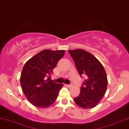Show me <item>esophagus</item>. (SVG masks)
<instances>
[{
	"label": "esophagus",
	"mask_w": 129,
	"mask_h": 129,
	"mask_svg": "<svg viewBox=\"0 0 129 129\" xmlns=\"http://www.w3.org/2000/svg\"><path fill=\"white\" fill-rule=\"evenodd\" d=\"M65 86H66L67 87H68V88H70V87H71V85H70V84H65Z\"/></svg>",
	"instance_id": "34e87169"
}]
</instances>
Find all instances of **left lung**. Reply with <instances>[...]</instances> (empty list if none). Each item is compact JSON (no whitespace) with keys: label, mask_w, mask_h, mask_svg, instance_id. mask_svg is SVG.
<instances>
[{"label":"left lung","mask_w":129,"mask_h":129,"mask_svg":"<svg viewBox=\"0 0 129 129\" xmlns=\"http://www.w3.org/2000/svg\"><path fill=\"white\" fill-rule=\"evenodd\" d=\"M78 73L85 76L80 93L74 100L80 107L85 109L95 107L105 94L107 77L102 63L87 51L81 49L69 50Z\"/></svg>","instance_id":"8db88e82"}]
</instances>
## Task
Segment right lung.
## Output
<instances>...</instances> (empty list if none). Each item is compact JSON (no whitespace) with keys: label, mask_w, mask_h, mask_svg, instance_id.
<instances>
[{"label":"right lung","mask_w":129,"mask_h":129,"mask_svg":"<svg viewBox=\"0 0 129 129\" xmlns=\"http://www.w3.org/2000/svg\"><path fill=\"white\" fill-rule=\"evenodd\" d=\"M65 51L45 49L25 63L20 82L23 92L32 105L47 108L55 102L62 84L51 80V75Z\"/></svg>","instance_id":"obj_1"}]
</instances>
